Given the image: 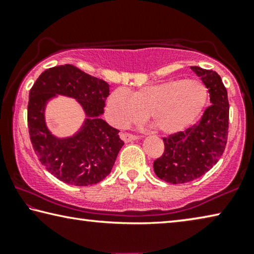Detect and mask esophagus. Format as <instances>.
Returning <instances> with one entry per match:
<instances>
[{
	"label": "esophagus",
	"mask_w": 254,
	"mask_h": 254,
	"mask_svg": "<svg viewBox=\"0 0 254 254\" xmlns=\"http://www.w3.org/2000/svg\"><path fill=\"white\" fill-rule=\"evenodd\" d=\"M121 138H122L126 142L137 141V140L139 139L138 135L132 134V133H127V132H123V133H121Z\"/></svg>",
	"instance_id": "obj_1"
}]
</instances>
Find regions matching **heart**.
I'll use <instances>...</instances> for the list:
<instances>
[{
    "mask_svg": "<svg viewBox=\"0 0 254 254\" xmlns=\"http://www.w3.org/2000/svg\"><path fill=\"white\" fill-rule=\"evenodd\" d=\"M207 89L199 79H171L143 86L128 96L116 89L107 100V116L116 127H126L146 114L162 132L176 133L191 126L202 114Z\"/></svg>",
    "mask_w": 254,
    "mask_h": 254,
    "instance_id": "1",
    "label": "heart"
}]
</instances>
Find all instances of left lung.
<instances>
[{"mask_svg": "<svg viewBox=\"0 0 254 254\" xmlns=\"http://www.w3.org/2000/svg\"><path fill=\"white\" fill-rule=\"evenodd\" d=\"M190 68L209 89L211 106L194 126L163 138L164 151L154 161V171L170 184L189 183L206 173L224 154L228 138L229 103L221 77L211 69Z\"/></svg>", "mask_w": 254, "mask_h": 254, "instance_id": "8db88e82", "label": "left lung"}]
</instances>
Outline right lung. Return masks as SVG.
Returning a JSON list of instances; mask_svg holds the SVG:
<instances>
[{"instance_id": "obj_1", "label": "right lung", "mask_w": 254, "mask_h": 254, "mask_svg": "<svg viewBox=\"0 0 254 254\" xmlns=\"http://www.w3.org/2000/svg\"><path fill=\"white\" fill-rule=\"evenodd\" d=\"M56 94L75 97L88 116L82 130L71 138H56L45 126L44 106ZM108 96L107 82L69 64L44 70L30 89L27 107L30 142L44 168L64 183L89 186L111 173L124 141L117 128L100 119Z\"/></svg>"}]
</instances>
